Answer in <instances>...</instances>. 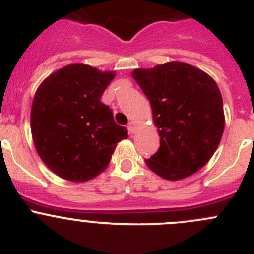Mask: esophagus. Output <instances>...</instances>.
I'll return each instance as SVG.
<instances>
[{"label":"esophagus","instance_id":"obj_1","mask_svg":"<svg viewBox=\"0 0 254 254\" xmlns=\"http://www.w3.org/2000/svg\"><path fill=\"white\" fill-rule=\"evenodd\" d=\"M127 129H129V131L131 132V134H134L135 131H136V123L135 122H129V124H127Z\"/></svg>","mask_w":254,"mask_h":254}]
</instances>
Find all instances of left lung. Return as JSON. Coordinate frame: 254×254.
Returning a JSON list of instances; mask_svg holds the SVG:
<instances>
[{"label":"left lung","mask_w":254,"mask_h":254,"mask_svg":"<svg viewBox=\"0 0 254 254\" xmlns=\"http://www.w3.org/2000/svg\"><path fill=\"white\" fill-rule=\"evenodd\" d=\"M152 108L160 148L146 165L168 181L198 172L219 146L225 127L216 82L194 66L171 61L132 72Z\"/></svg>","instance_id":"obj_1"}]
</instances>
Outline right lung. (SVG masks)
Returning <instances> with one entry per match:
<instances>
[{
  "label": "right lung",
  "instance_id": "right-lung-1",
  "mask_svg": "<svg viewBox=\"0 0 254 254\" xmlns=\"http://www.w3.org/2000/svg\"><path fill=\"white\" fill-rule=\"evenodd\" d=\"M114 72L72 64L51 73L37 89L30 113L33 141L59 177L86 182L103 172L127 129L101 102Z\"/></svg>",
  "mask_w": 254,
  "mask_h": 254
}]
</instances>
